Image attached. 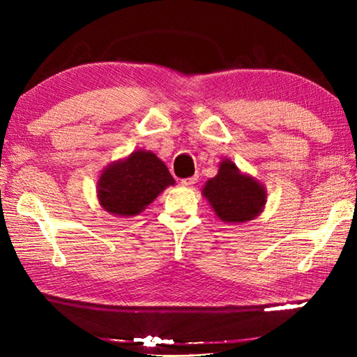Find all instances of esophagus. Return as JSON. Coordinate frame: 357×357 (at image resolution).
Segmentation results:
<instances>
[{
	"label": "esophagus",
	"instance_id": "1",
	"mask_svg": "<svg viewBox=\"0 0 357 357\" xmlns=\"http://www.w3.org/2000/svg\"><path fill=\"white\" fill-rule=\"evenodd\" d=\"M196 181H198V178H196V176L185 178V179H181V184H183L184 187H192L193 184H196Z\"/></svg>",
	"mask_w": 357,
	"mask_h": 357
}]
</instances>
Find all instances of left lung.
<instances>
[{
    "label": "left lung",
    "mask_w": 357,
    "mask_h": 357,
    "mask_svg": "<svg viewBox=\"0 0 357 357\" xmlns=\"http://www.w3.org/2000/svg\"><path fill=\"white\" fill-rule=\"evenodd\" d=\"M216 216L224 222L244 224L259 216L267 202L264 185L248 174L241 173L236 164L224 159L215 178L202 188Z\"/></svg>",
    "instance_id": "8db88e82"
}]
</instances>
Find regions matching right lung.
Returning a JSON list of instances; mask_svg holds the SVG:
<instances>
[{"mask_svg":"<svg viewBox=\"0 0 357 357\" xmlns=\"http://www.w3.org/2000/svg\"><path fill=\"white\" fill-rule=\"evenodd\" d=\"M173 184L174 179L161 159L151 151L136 150L105 167L98 179L96 193L105 211L132 218Z\"/></svg>","mask_w":357,"mask_h":357,"instance_id":"add662e5","label":"right lung"}]
</instances>
